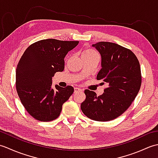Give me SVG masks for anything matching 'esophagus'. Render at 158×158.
I'll list each match as a JSON object with an SVG mask.
<instances>
[{
    "label": "esophagus",
    "instance_id": "34e87169",
    "mask_svg": "<svg viewBox=\"0 0 158 158\" xmlns=\"http://www.w3.org/2000/svg\"><path fill=\"white\" fill-rule=\"evenodd\" d=\"M74 90H75V93H77V92H81V91H83V90L81 89V88H74Z\"/></svg>",
    "mask_w": 158,
    "mask_h": 158
}]
</instances>
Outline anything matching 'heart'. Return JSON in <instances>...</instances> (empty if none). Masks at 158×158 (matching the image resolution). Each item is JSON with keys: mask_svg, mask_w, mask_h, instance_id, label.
I'll use <instances>...</instances> for the list:
<instances>
[{"mask_svg": "<svg viewBox=\"0 0 158 158\" xmlns=\"http://www.w3.org/2000/svg\"><path fill=\"white\" fill-rule=\"evenodd\" d=\"M97 55L96 53L94 51V50L91 49H85V51H83L82 53V56H95Z\"/></svg>", "mask_w": 158, "mask_h": 158, "instance_id": "heart-1", "label": "heart"}]
</instances>
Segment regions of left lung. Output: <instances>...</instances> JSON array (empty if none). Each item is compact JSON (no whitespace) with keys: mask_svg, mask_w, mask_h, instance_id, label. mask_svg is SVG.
<instances>
[{"mask_svg":"<svg viewBox=\"0 0 158 158\" xmlns=\"http://www.w3.org/2000/svg\"><path fill=\"white\" fill-rule=\"evenodd\" d=\"M92 47L101 56V69L96 79L108 87L99 96L85 89L81 109L89 119L107 122L125 112L138 94L141 85L140 64L131 50L116 43L98 42Z\"/></svg>","mask_w":158,"mask_h":158,"instance_id":"obj_1","label":"left lung"}]
</instances>
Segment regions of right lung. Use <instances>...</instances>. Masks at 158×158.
<instances>
[{"instance_id":"right-lung-1","label":"right lung","mask_w":158,"mask_h":158,"mask_svg":"<svg viewBox=\"0 0 158 158\" xmlns=\"http://www.w3.org/2000/svg\"><path fill=\"white\" fill-rule=\"evenodd\" d=\"M79 41L48 39L26 49L16 69V89L26 110L35 119L50 122L58 118L62 105L73 94L72 86L52 88V77L64 69V58Z\"/></svg>"}]
</instances>
